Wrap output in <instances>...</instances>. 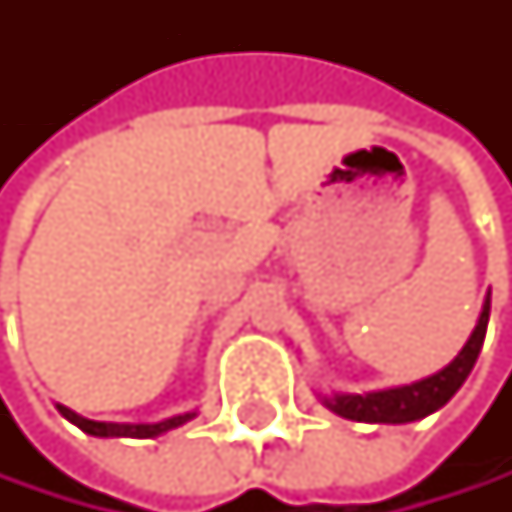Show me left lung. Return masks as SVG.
Wrapping results in <instances>:
<instances>
[{"label":"left lung","mask_w":512,"mask_h":512,"mask_svg":"<svg viewBox=\"0 0 512 512\" xmlns=\"http://www.w3.org/2000/svg\"><path fill=\"white\" fill-rule=\"evenodd\" d=\"M488 313H491V291L485 294V304L479 313V322L473 334L467 338L464 350L451 359L436 375L405 384V387H390V390H375V393H334L322 396V405L331 408L334 415H341L347 421L359 424H411L433 415L436 408H442L451 396L461 390L467 375L473 371L482 341H485V328H488Z\"/></svg>","instance_id":"1"}]
</instances>
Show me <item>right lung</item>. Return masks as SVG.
I'll return each mask as SVG.
<instances>
[{
	"instance_id": "obj_1",
	"label": "right lung",
	"mask_w": 512,
	"mask_h": 512,
	"mask_svg": "<svg viewBox=\"0 0 512 512\" xmlns=\"http://www.w3.org/2000/svg\"><path fill=\"white\" fill-rule=\"evenodd\" d=\"M57 411L88 436H128V439H153V436H162L174 427L187 424L190 418H196V411H187V415H174L159 424H110V421H88V418L76 415V411H70L67 405H57Z\"/></svg>"
}]
</instances>
